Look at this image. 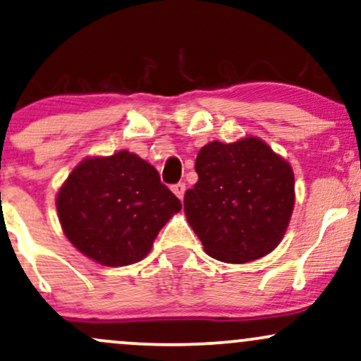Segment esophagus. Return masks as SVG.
<instances>
[{
	"label": "esophagus",
	"mask_w": 361,
	"mask_h": 361,
	"mask_svg": "<svg viewBox=\"0 0 361 361\" xmlns=\"http://www.w3.org/2000/svg\"><path fill=\"white\" fill-rule=\"evenodd\" d=\"M171 190H173V193L176 195L178 198H183V195H185V190H186V185L183 183V181H180V183H176V185H173L171 186Z\"/></svg>",
	"instance_id": "obj_1"
}]
</instances>
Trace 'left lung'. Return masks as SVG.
<instances>
[{
	"label": "left lung",
	"instance_id": "left-lung-1",
	"mask_svg": "<svg viewBox=\"0 0 361 361\" xmlns=\"http://www.w3.org/2000/svg\"><path fill=\"white\" fill-rule=\"evenodd\" d=\"M198 181L185 193V214L207 255L246 263L281 241L293 210V173L263 140L207 144L195 161Z\"/></svg>",
	"mask_w": 361,
	"mask_h": 361
}]
</instances>
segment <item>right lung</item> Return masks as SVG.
<instances>
[{
  "instance_id": "add662e5",
  "label": "right lung",
  "mask_w": 361,
  "mask_h": 361,
  "mask_svg": "<svg viewBox=\"0 0 361 361\" xmlns=\"http://www.w3.org/2000/svg\"><path fill=\"white\" fill-rule=\"evenodd\" d=\"M181 202L154 166L120 151L82 161L57 195L64 234L82 255L105 267L137 263Z\"/></svg>"
}]
</instances>
